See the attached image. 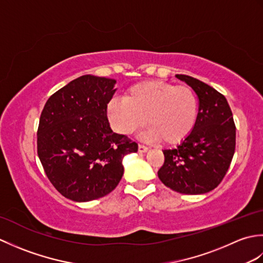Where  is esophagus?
<instances>
[{"instance_id":"34e87169","label":"esophagus","mask_w":263,"mask_h":263,"mask_svg":"<svg viewBox=\"0 0 263 263\" xmlns=\"http://www.w3.org/2000/svg\"><path fill=\"white\" fill-rule=\"evenodd\" d=\"M138 150H139V153H141V154H143V153H146L147 150H148V148L146 147V146H143V144H139V147H138Z\"/></svg>"}]
</instances>
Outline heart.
Instances as JSON below:
<instances>
[{"label":"heart","mask_w":263,"mask_h":263,"mask_svg":"<svg viewBox=\"0 0 263 263\" xmlns=\"http://www.w3.org/2000/svg\"><path fill=\"white\" fill-rule=\"evenodd\" d=\"M197 95L186 86L142 81L131 86L123 100H111L107 117L115 131L132 135L147 123L146 137L164 144H177L191 135L198 120Z\"/></svg>","instance_id":"1"}]
</instances>
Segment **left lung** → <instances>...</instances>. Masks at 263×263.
<instances>
[{"mask_svg":"<svg viewBox=\"0 0 263 263\" xmlns=\"http://www.w3.org/2000/svg\"><path fill=\"white\" fill-rule=\"evenodd\" d=\"M199 98L193 131L175 149L164 150L159 180L173 191L203 194L219 185L235 153L236 130L225 96L195 78L176 74Z\"/></svg>","mask_w":263,"mask_h":263,"instance_id":"8db88e82","label":"left lung"}]
</instances>
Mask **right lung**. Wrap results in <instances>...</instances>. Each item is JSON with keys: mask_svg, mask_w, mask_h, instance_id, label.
Masks as SVG:
<instances>
[{"mask_svg": "<svg viewBox=\"0 0 263 263\" xmlns=\"http://www.w3.org/2000/svg\"><path fill=\"white\" fill-rule=\"evenodd\" d=\"M115 79L81 76L48 98L37 132V153L48 180L76 202L105 197L120 183L123 158L138 144L113 132L107 104Z\"/></svg>", "mask_w": 263, "mask_h": 263, "instance_id": "add662e5", "label": "right lung"}]
</instances>
